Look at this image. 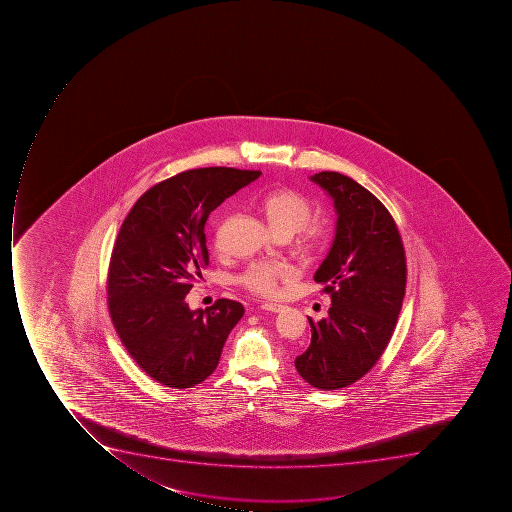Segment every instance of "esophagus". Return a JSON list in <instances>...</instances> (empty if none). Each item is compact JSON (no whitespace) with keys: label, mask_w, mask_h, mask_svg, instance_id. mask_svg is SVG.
<instances>
[{"label":"esophagus","mask_w":512,"mask_h":512,"mask_svg":"<svg viewBox=\"0 0 512 512\" xmlns=\"http://www.w3.org/2000/svg\"><path fill=\"white\" fill-rule=\"evenodd\" d=\"M261 309L269 310V312H280L283 306L282 304H277V302H262Z\"/></svg>","instance_id":"34e87169"}]
</instances>
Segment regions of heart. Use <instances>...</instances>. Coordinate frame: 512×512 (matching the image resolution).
I'll return each mask as SVG.
<instances>
[{
    "label": "heart",
    "instance_id": "b5f03b06",
    "mask_svg": "<svg viewBox=\"0 0 512 512\" xmlns=\"http://www.w3.org/2000/svg\"><path fill=\"white\" fill-rule=\"evenodd\" d=\"M261 211L270 227L280 237H291L298 232V245L304 251H314L323 240L322 227L309 222L312 205L304 195L293 189L272 190L261 200ZM290 269L283 262H253L238 277V282L251 293L272 296L277 293L278 282L288 275Z\"/></svg>",
    "mask_w": 512,
    "mask_h": 512
}]
</instances>
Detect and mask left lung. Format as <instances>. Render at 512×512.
Returning <instances> with one entry per match:
<instances>
[{"mask_svg":"<svg viewBox=\"0 0 512 512\" xmlns=\"http://www.w3.org/2000/svg\"><path fill=\"white\" fill-rule=\"evenodd\" d=\"M338 213L330 253L314 280L330 294L328 317L309 318V347L294 360L320 391L351 386L375 367L402 309L407 261L391 213L359 182L334 171L310 176Z\"/></svg>","mask_w":512,"mask_h":512,"instance_id":"obj_1","label":"left lung"}]
</instances>
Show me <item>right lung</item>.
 <instances>
[{
    "mask_svg": "<svg viewBox=\"0 0 512 512\" xmlns=\"http://www.w3.org/2000/svg\"><path fill=\"white\" fill-rule=\"evenodd\" d=\"M259 176L221 166L184 171L147 190L121 224L107 277L110 317L134 362L163 386L203 383L245 314L232 299L190 310L186 294L210 262L206 219Z\"/></svg>",
    "mask_w": 512,
    "mask_h": 512,
    "instance_id": "add662e5",
    "label": "right lung"
}]
</instances>
